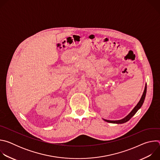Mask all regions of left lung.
I'll return each instance as SVG.
<instances>
[{
  "label": "left lung",
  "instance_id": "8db88e82",
  "mask_svg": "<svg viewBox=\"0 0 160 160\" xmlns=\"http://www.w3.org/2000/svg\"><path fill=\"white\" fill-rule=\"evenodd\" d=\"M146 91H147V84L146 83L145 85V87H144V92L143 94L141 96V98L140 99V101H139V102L137 104V105L133 108V109L130 111V112L128 114V115H127L125 118H123V119L119 120H105L103 119L104 121L109 122V123H117V124H122V123H124L127 122H128L134 115L141 108L142 106L145 98H146Z\"/></svg>",
  "mask_w": 160,
  "mask_h": 160
}]
</instances>
